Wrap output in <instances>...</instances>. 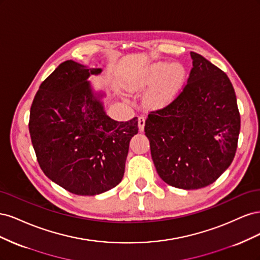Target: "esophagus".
<instances>
[{"label": "esophagus", "instance_id": "1", "mask_svg": "<svg viewBox=\"0 0 260 260\" xmlns=\"http://www.w3.org/2000/svg\"><path fill=\"white\" fill-rule=\"evenodd\" d=\"M139 130L143 131L145 127V118L144 117H139Z\"/></svg>", "mask_w": 260, "mask_h": 260}]
</instances>
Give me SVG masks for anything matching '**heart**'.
I'll use <instances>...</instances> for the list:
<instances>
[{"label":"heart","mask_w":260,"mask_h":260,"mask_svg":"<svg viewBox=\"0 0 260 260\" xmlns=\"http://www.w3.org/2000/svg\"><path fill=\"white\" fill-rule=\"evenodd\" d=\"M185 76L183 66L179 62H174L168 66L167 62H155L133 80L129 89L133 92L148 91L145 102L152 108H162L174 101L182 86Z\"/></svg>","instance_id":"b5f03b06"}]
</instances>
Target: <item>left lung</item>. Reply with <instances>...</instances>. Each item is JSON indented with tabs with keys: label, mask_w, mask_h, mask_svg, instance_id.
<instances>
[{
	"label": "left lung",
	"mask_w": 260,
	"mask_h": 260,
	"mask_svg": "<svg viewBox=\"0 0 260 260\" xmlns=\"http://www.w3.org/2000/svg\"><path fill=\"white\" fill-rule=\"evenodd\" d=\"M193 68L180 95L145 121L152 159L164 182L183 190L207 186L230 166L241 119L228 76L191 52Z\"/></svg>",
	"instance_id": "left-lung-1"
}]
</instances>
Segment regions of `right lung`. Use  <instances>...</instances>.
Masks as SVG:
<instances>
[{"label":"right lung","mask_w":260,"mask_h":260,"mask_svg":"<svg viewBox=\"0 0 260 260\" xmlns=\"http://www.w3.org/2000/svg\"><path fill=\"white\" fill-rule=\"evenodd\" d=\"M102 68L66 60L41 83L30 109L29 132L39 165L53 182L77 195L104 193L120 183L137 135V117L116 121L104 91L89 81Z\"/></svg>","instance_id":"add662e5"}]
</instances>
